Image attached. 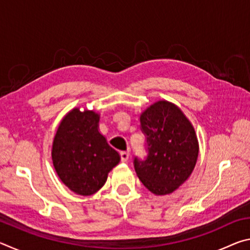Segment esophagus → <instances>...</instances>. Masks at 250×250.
Returning <instances> with one entry per match:
<instances>
[{"label":"esophagus","instance_id":"esophagus-1","mask_svg":"<svg viewBox=\"0 0 250 250\" xmlns=\"http://www.w3.org/2000/svg\"><path fill=\"white\" fill-rule=\"evenodd\" d=\"M129 155L130 153L128 151H122L120 152V156H121V161L122 162H126V161L129 160Z\"/></svg>","mask_w":250,"mask_h":250}]
</instances>
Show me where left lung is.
<instances>
[{
  "instance_id": "8db88e82",
  "label": "left lung",
  "mask_w": 250,
  "mask_h": 250,
  "mask_svg": "<svg viewBox=\"0 0 250 250\" xmlns=\"http://www.w3.org/2000/svg\"><path fill=\"white\" fill-rule=\"evenodd\" d=\"M146 135L147 158L134 159V168L142 184L155 195L176 191L195 167L198 140L195 129L181 108L159 100L140 115Z\"/></svg>"
}]
</instances>
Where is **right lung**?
I'll list each match as a JSON object with an SVG mask.
<instances>
[{"label": "right lung", "mask_w": 250, "mask_h": 250, "mask_svg": "<svg viewBox=\"0 0 250 250\" xmlns=\"http://www.w3.org/2000/svg\"><path fill=\"white\" fill-rule=\"evenodd\" d=\"M100 115L79 107L67 112L59 124L52 146L55 171L70 191L83 196L98 192L120 154L99 131Z\"/></svg>", "instance_id": "obj_1"}]
</instances>
